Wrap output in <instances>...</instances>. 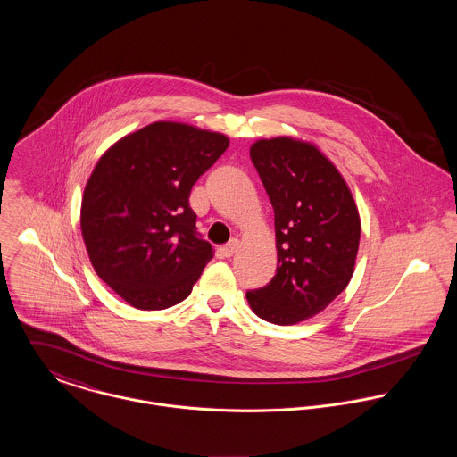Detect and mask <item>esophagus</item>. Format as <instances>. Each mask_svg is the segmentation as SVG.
Masks as SVG:
<instances>
[{"instance_id":"34e87169","label":"esophagus","mask_w":457,"mask_h":457,"mask_svg":"<svg viewBox=\"0 0 457 457\" xmlns=\"http://www.w3.org/2000/svg\"><path fill=\"white\" fill-rule=\"evenodd\" d=\"M240 248V242L235 238V240H231L228 245L222 246L220 250H222V253H224V257H231L237 250Z\"/></svg>"}]
</instances>
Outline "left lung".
<instances>
[{"mask_svg":"<svg viewBox=\"0 0 457 457\" xmlns=\"http://www.w3.org/2000/svg\"><path fill=\"white\" fill-rule=\"evenodd\" d=\"M250 160L275 211L277 275L246 292L259 318L294 325L323 312L352 280L360 213L336 165L315 144L259 139Z\"/></svg>","mask_w":457,"mask_h":457,"instance_id":"obj_1","label":"left lung"}]
</instances>
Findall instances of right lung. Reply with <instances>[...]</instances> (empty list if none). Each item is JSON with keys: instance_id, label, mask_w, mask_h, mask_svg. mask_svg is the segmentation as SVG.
Here are the masks:
<instances>
[{"instance_id": "1", "label": "right lung", "mask_w": 457, "mask_h": 457, "mask_svg": "<svg viewBox=\"0 0 457 457\" xmlns=\"http://www.w3.org/2000/svg\"><path fill=\"white\" fill-rule=\"evenodd\" d=\"M228 145L219 132L154 121L99 158L81 200V235L96 273L130 306H176L213 257L189 193Z\"/></svg>"}]
</instances>
